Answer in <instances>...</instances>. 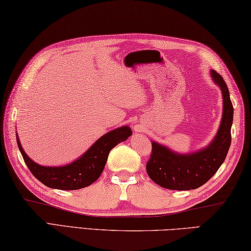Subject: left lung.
<instances>
[{"label":"left lung","mask_w":251,"mask_h":251,"mask_svg":"<svg viewBox=\"0 0 251 251\" xmlns=\"http://www.w3.org/2000/svg\"><path fill=\"white\" fill-rule=\"evenodd\" d=\"M211 75L223 93L224 105L220 129L206 148L189 154L176 153L153 141L146 170L150 179L162 188L177 191L198 189L215 175L227 156L231 141L234 107L223 76L214 70Z\"/></svg>","instance_id":"obj_1"}]
</instances>
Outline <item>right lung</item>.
Wrapping results in <instances>:
<instances>
[{"label":"right lung","instance_id":"1","mask_svg":"<svg viewBox=\"0 0 251 251\" xmlns=\"http://www.w3.org/2000/svg\"><path fill=\"white\" fill-rule=\"evenodd\" d=\"M131 135L128 126H123L102 136L92 145L88 151L70 165L62 167H43L30 160L16 135L18 149L23 159L36 179L48 188L58 190H79L97 181L107 160L108 153L121 141Z\"/></svg>","mask_w":251,"mask_h":251}]
</instances>
